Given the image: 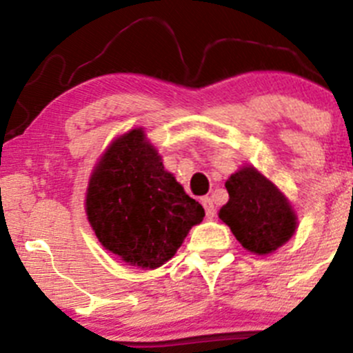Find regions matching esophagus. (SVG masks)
Masks as SVG:
<instances>
[{
	"label": "esophagus",
	"instance_id": "1",
	"mask_svg": "<svg viewBox=\"0 0 353 353\" xmlns=\"http://www.w3.org/2000/svg\"><path fill=\"white\" fill-rule=\"evenodd\" d=\"M201 205H203V208H205L206 216H208V219H213V216H215V205H213L212 198H208V196L203 198Z\"/></svg>",
	"mask_w": 353,
	"mask_h": 353
}]
</instances>
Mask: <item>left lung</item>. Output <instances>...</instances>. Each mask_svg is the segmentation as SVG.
I'll list each match as a JSON object with an SVG mask.
<instances>
[{"instance_id": "left-lung-1", "label": "left lung", "mask_w": 353, "mask_h": 353, "mask_svg": "<svg viewBox=\"0 0 353 353\" xmlns=\"http://www.w3.org/2000/svg\"><path fill=\"white\" fill-rule=\"evenodd\" d=\"M229 201L219 216L248 251L268 254L295 232V215L288 201L254 167H244L225 183Z\"/></svg>"}]
</instances>
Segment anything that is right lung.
<instances>
[{"mask_svg":"<svg viewBox=\"0 0 353 353\" xmlns=\"http://www.w3.org/2000/svg\"><path fill=\"white\" fill-rule=\"evenodd\" d=\"M87 216L105 249L133 266L159 268L205 210L163 169L143 131L133 130L112 141L95 167Z\"/></svg>","mask_w":353,"mask_h":353,"instance_id":"1","label":"right lung"}]
</instances>
